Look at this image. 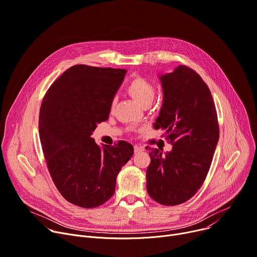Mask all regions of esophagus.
<instances>
[{
  "label": "esophagus",
  "instance_id": "34e87169",
  "mask_svg": "<svg viewBox=\"0 0 257 257\" xmlns=\"http://www.w3.org/2000/svg\"><path fill=\"white\" fill-rule=\"evenodd\" d=\"M144 151H145V148H143V147H137V146H135V147H134V152H135V153L144 152Z\"/></svg>",
  "mask_w": 257,
  "mask_h": 257
}]
</instances>
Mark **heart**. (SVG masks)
Returning <instances> with one entry per match:
<instances>
[{
    "mask_svg": "<svg viewBox=\"0 0 257 257\" xmlns=\"http://www.w3.org/2000/svg\"><path fill=\"white\" fill-rule=\"evenodd\" d=\"M128 94L139 104L143 106L151 103L155 96V86L154 84L145 77L137 76L134 77L127 86ZM114 105V100L111 101L110 107Z\"/></svg>",
    "mask_w": 257,
    "mask_h": 257,
    "instance_id": "obj_1",
    "label": "heart"
}]
</instances>
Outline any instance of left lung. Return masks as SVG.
<instances>
[{
  "label": "left lung",
  "mask_w": 257,
  "mask_h": 257,
  "mask_svg": "<svg viewBox=\"0 0 257 257\" xmlns=\"http://www.w3.org/2000/svg\"><path fill=\"white\" fill-rule=\"evenodd\" d=\"M160 80L164 98L154 127L166 131L172 150L165 155L158 149L151 151L147 190L156 202L175 206L190 200L202 186L219 126L211 92L194 69L179 65Z\"/></svg>",
  "instance_id": "1"
}]
</instances>
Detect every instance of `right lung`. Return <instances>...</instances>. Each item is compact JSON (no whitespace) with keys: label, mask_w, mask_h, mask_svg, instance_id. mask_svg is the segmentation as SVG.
Masks as SVG:
<instances>
[{"label":"right lung","mask_w":257,"mask_h":257,"mask_svg":"<svg viewBox=\"0 0 257 257\" xmlns=\"http://www.w3.org/2000/svg\"><path fill=\"white\" fill-rule=\"evenodd\" d=\"M127 71L78 64L50 86L40 108L44 157L62 197L95 208L114 193L115 178L133 155L127 142L100 148L91 137L108 119L110 104Z\"/></svg>","instance_id":"obj_1"}]
</instances>
